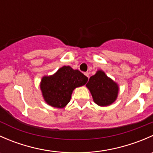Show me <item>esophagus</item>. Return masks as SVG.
I'll return each mask as SVG.
<instances>
[{
    "label": "esophagus",
    "instance_id": "esophagus-1",
    "mask_svg": "<svg viewBox=\"0 0 153 153\" xmlns=\"http://www.w3.org/2000/svg\"><path fill=\"white\" fill-rule=\"evenodd\" d=\"M84 74H85V75H86V77H87V78H89V72H85V73H84Z\"/></svg>",
    "mask_w": 153,
    "mask_h": 153
}]
</instances>
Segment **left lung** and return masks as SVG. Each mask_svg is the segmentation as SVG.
I'll use <instances>...</instances> for the list:
<instances>
[{"instance_id": "obj_1", "label": "left lung", "mask_w": 153, "mask_h": 153, "mask_svg": "<svg viewBox=\"0 0 153 153\" xmlns=\"http://www.w3.org/2000/svg\"><path fill=\"white\" fill-rule=\"evenodd\" d=\"M86 86L90 91L94 101L99 106H108L114 102L118 96V86L99 70L90 77Z\"/></svg>"}]
</instances>
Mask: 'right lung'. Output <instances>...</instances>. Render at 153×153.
<instances>
[{
	"label": "right lung",
	"mask_w": 153,
	"mask_h": 153,
	"mask_svg": "<svg viewBox=\"0 0 153 153\" xmlns=\"http://www.w3.org/2000/svg\"><path fill=\"white\" fill-rule=\"evenodd\" d=\"M87 81V77L79 70H74L69 66H64L55 75L44 77L41 80V89L48 104L63 108L70 101L74 89L84 85Z\"/></svg>",
	"instance_id": "1"
}]
</instances>
